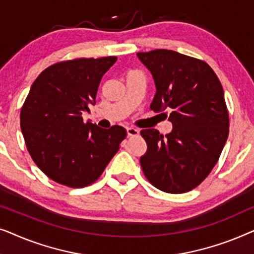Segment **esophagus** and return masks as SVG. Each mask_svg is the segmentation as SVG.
Segmentation results:
<instances>
[{"mask_svg": "<svg viewBox=\"0 0 254 254\" xmlns=\"http://www.w3.org/2000/svg\"><path fill=\"white\" fill-rule=\"evenodd\" d=\"M138 134H140V131H138L136 128H133V127H128L127 128V135H128V136H137Z\"/></svg>", "mask_w": 254, "mask_h": 254, "instance_id": "obj_1", "label": "esophagus"}]
</instances>
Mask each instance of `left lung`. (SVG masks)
I'll list each match as a JSON object with an SVG mask.
<instances>
[{"label":"left lung","instance_id":"left-lung-1","mask_svg":"<svg viewBox=\"0 0 254 254\" xmlns=\"http://www.w3.org/2000/svg\"><path fill=\"white\" fill-rule=\"evenodd\" d=\"M151 72L155 112L170 111L172 130L142 129L144 176L166 193H185L209 175L229 135V113L220 79L206 62L170 50L137 53Z\"/></svg>","mask_w":254,"mask_h":254}]
</instances>
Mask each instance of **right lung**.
I'll use <instances>...</instances> for the list:
<instances>
[{
	"label": "right lung",
	"instance_id": "add662e5",
	"mask_svg": "<svg viewBox=\"0 0 254 254\" xmlns=\"http://www.w3.org/2000/svg\"><path fill=\"white\" fill-rule=\"evenodd\" d=\"M116 61L106 57L59 62L31 86L20 128L31 157L54 182L76 189L95 183L126 137L124 127L104 129L82 118L96 104L102 77Z\"/></svg>",
	"mask_w": 254,
	"mask_h": 254
}]
</instances>
